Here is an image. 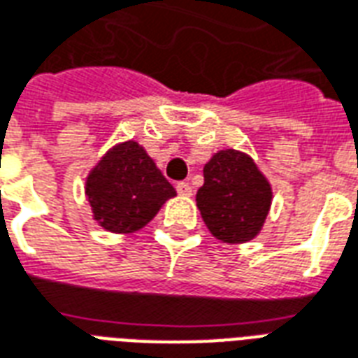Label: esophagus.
Here are the masks:
<instances>
[{
	"instance_id": "esophagus-1",
	"label": "esophagus",
	"mask_w": 358,
	"mask_h": 358,
	"mask_svg": "<svg viewBox=\"0 0 358 358\" xmlns=\"http://www.w3.org/2000/svg\"><path fill=\"white\" fill-rule=\"evenodd\" d=\"M176 192H178L180 195H184V197H189L193 193V189L187 182H178V184H176Z\"/></svg>"
}]
</instances>
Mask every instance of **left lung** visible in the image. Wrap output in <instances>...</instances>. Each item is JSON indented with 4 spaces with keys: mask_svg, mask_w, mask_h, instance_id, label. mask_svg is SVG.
Returning a JSON list of instances; mask_svg holds the SVG:
<instances>
[{
    "mask_svg": "<svg viewBox=\"0 0 358 358\" xmlns=\"http://www.w3.org/2000/svg\"><path fill=\"white\" fill-rule=\"evenodd\" d=\"M205 184L197 192L203 222L222 243L252 241L271 208V184L254 159L239 150H220L203 169Z\"/></svg>",
    "mask_w": 358,
    "mask_h": 358,
    "instance_id": "8db88e82",
    "label": "left lung"
}]
</instances>
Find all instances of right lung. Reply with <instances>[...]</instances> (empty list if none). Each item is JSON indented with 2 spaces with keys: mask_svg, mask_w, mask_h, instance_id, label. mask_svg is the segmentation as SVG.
Wrapping results in <instances>:
<instances>
[{
  "mask_svg": "<svg viewBox=\"0 0 358 358\" xmlns=\"http://www.w3.org/2000/svg\"><path fill=\"white\" fill-rule=\"evenodd\" d=\"M174 195L176 189L136 140L112 145L85 178L92 220L121 235L148 226Z\"/></svg>",
  "mask_w": 358,
  "mask_h": 358,
  "instance_id": "add662e5",
  "label": "right lung"
}]
</instances>
